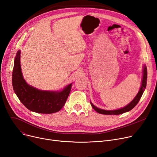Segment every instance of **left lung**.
Wrapping results in <instances>:
<instances>
[{"label": "left lung", "instance_id": "left-lung-1", "mask_svg": "<svg viewBox=\"0 0 157 157\" xmlns=\"http://www.w3.org/2000/svg\"><path fill=\"white\" fill-rule=\"evenodd\" d=\"M146 84H147V68L146 66L144 65L143 66V79H142L141 81V86L140 87L139 91L137 95L136 96L135 98H134L132 101H130V103H128L127 105H126L125 107L116 109V110H104L101 109L100 108L96 107L95 105H94L93 103L91 101V105L92 107L95 110L97 113H98L101 114H106V115H119V114H121L124 113H126V112H128L131 110L133 108L136 107V105L138 103L139 101L140 100L142 95H143L146 87Z\"/></svg>", "mask_w": 157, "mask_h": 157}]
</instances>
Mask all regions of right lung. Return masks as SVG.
Instances as JSON below:
<instances>
[{"mask_svg": "<svg viewBox=\"0 0 157 157\" xmlns=\"http://www.w3.org/2000/svg\"><path fill=\"white\" fill-rule=\"evenodd\" d=\"M20 50L14 61L12 75L13 90L20 101L29 110L37 113L52 114L60 110L70 93L72 83L61 91H44L29 85L22 75Z\"/></svg>", "mask_w": 157, "mask_h": 157, "instance_id": "1", "label": "right lung"}]
</instances>
